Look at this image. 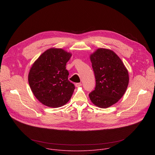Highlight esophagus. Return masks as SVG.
Here are the masks:
<instances>
[{
    "instance_id": "1",
    "label": "esophagus",
    "mask_w": 155,
    "mask_h": 155,
    "mask_svg": "<svg viewBox=\"0 0 155 155\" xmlns=\"http://www.w3.org/2000/svg\"><path fill=\"white\" fill-rule=\"evenodd\" d=\"M75 86H76V87H78L81 86L82 85V84H81V83H75Z\"/></svg>"
}]
</instances>
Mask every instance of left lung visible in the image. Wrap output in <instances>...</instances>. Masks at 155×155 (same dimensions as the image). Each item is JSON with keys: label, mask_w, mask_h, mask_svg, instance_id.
I'll return each instance as SVG.
<instances>
[{"label": "left lung", "mask_w": 155, "mask_h": 155, "mask_svg": "<svg viewBox=\"0 0 155 155\" xmlns=\"http://www.w3.org/2000/svg\"><path fill=\"white\" fill-rule=\"evenodd\" d=\"M96 87L89 94L91 102L100 108H108L124 95L129 74L121 59L113 51L99 48L90 55Z\"/></svg>", "instance_id": "left-lung-1"}]
</instances>
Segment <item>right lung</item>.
Listing matches in <instances>:
<instances>
[{
    "instance_id": "add662e5",
    "label": "right lung",
    "mask_w": 155,
    "mask_h": 155,
    "mask_svg": "<svg viewBox=\"0 0 155 155\" xmlns=\"http://www.w3.org/2000/svg\"><path fill=\"white\" fill-rule=\"evenodd\" d=\"M72 54L61 48L43 53L30 69L28 81L35 97L49 107H60L71 99L75 86L68 80L66 63Z\"/></svg>"
}]
</instances>
